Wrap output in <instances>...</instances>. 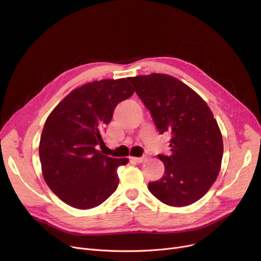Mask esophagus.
I'll use <instances>...</instances> for the list:
<instances>
[{
	"label": "esophagus",
	"instance_id": "obj_1",
	"mask_svg": "<svg viewBox=\"0 0 261 261\" xmlns=\"http://www.w3.org/2000/svg\"><path fill=\"white\" fill-rule=\"evenodd\" d=\"M132 160H134L135 162H138V163H142L146 160V158L145 156H134V158H132Z\"/></svg>",
	"mask_w": 261,
	"mask_h": 261
}]
</instances>
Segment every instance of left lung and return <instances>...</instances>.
Instances as JSON below:
<instances>
[{"instance_id":"8db88e82","label":"left lung","mask_w":261,"mask_h":261,"mask_svg":"<svg viewBox=\"0 0 261 261\" xmlns=\"http://www.w3.org/2000/svg\"><path fill=\"white\" fill-rule=\"evenodd\" d=\"M128 80L158 131L172 135V154H158L164 175L149 182L148 190L168 206L191 205L207 193L220 172L223 139L217 120L201 97L172 75L151 73Z\"/></svg>"}]
</instances>
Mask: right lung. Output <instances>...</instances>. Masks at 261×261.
Here are the masks:
<instances>
[{"label": "right lung", "instance_id": "add662e5", "mask_svg": "<svg viewBox=\"0 0 261 261\" xmlns=\"http://www.w3.org/2000/svg\"><path fill=\"white\" fill-rule=\"evenodd\" d=\"M134 93L127 79L87 83L66 96L44 122L39 144L48 187L76 209L99 206L116 191L128 159L105 155L102 132L116 106Z\"/></svg>", "mask_w": 261, "mask_h": 261}]
</instances>
